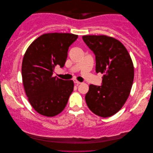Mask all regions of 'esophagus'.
I'll return each mask as SVG.
<instances>
[{"mask_svg":"<svg viewBox=\"0 0 153 153\" xmlns=\"http://www.w3.org/2000/svg\"><path fill=\"white\" fill-rule=\"evenodd\" d=\"M74 83L76 85H78L79 84H80V83H81V82H79V81L76 80V79H74Z\"/></svg>","mask_w":153,"mask_h":153,"instance_id":"34e87169","label":"esophagus"}]
</instances>
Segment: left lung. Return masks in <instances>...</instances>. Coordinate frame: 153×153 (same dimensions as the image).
<instances>
[{
	"mask_svg": "<svg viewBox=\"0 0 153 153\" xmlns=\"http://www.w3.org/2000/svg\"><path fill=\"white\" fill-rule=\"evenodd\" d=\"M83 39L95 56L96 72L104 74L101 85H90L85 99L90 110L107 118L120 111L134 81V66L124 45L106 35H85Z\"/></svg>",
	"mask_w": 153,
	"mask_h": 153,
	"instance_id": "1",
	"label": "left lung"
}]
</instances>
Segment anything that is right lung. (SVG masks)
Wrapping results in <instances>:
<instances>
[{"label":"right lung","instance_id":"right-lung-1","mask_svg":"<svg viewBox=\"0 0 153 153\" xmlns=\"http://www.w3.org/2000/svg\"><path fill=\"white\" fill-rule=\"evenodd\" d=\"M78 35L47 33L33 41L24 54L22 74L28 101L39 114L53 117L61 113L74 90L72 80L53 76L54 68H63L70 46Z\"/></svg>","mask_w":153,"mask_h":153}]
</instances>
